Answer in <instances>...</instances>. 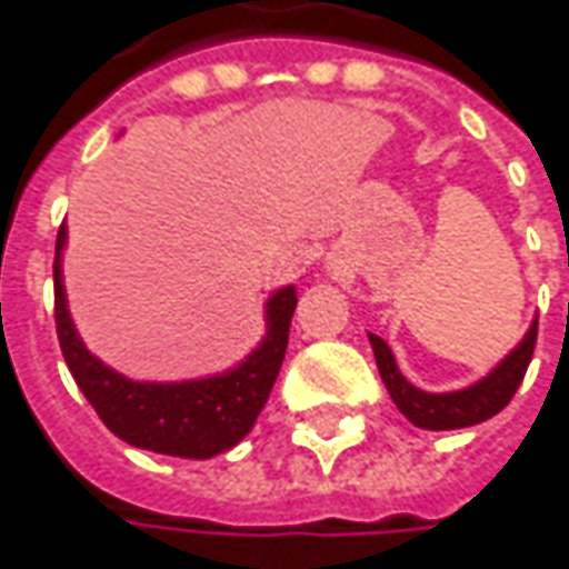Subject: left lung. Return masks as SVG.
<instances>
[{
  "label": "left lung",
  "instance_id": "left-lung-1",
  "mask_svg": "<svg viewBox=\"0 0 569 569\" xmlns=\"http://www.w3.org/2000/svg\"><path fill=\"white\" fill-rule=\"evenodd\" d=\"M535 337H538V321H531V328L516 343V350H509L483 379L468 385V388H458V391H423V388L410 385L401 376L395 353L382 337L369 333V343H372L379 376H382L395 408L401 410L413 427H420V430H461V427H475V423L490 420L493 413H500L512 401L516 388L522 385V376L529 369L531 353H535Z\"/></svg>",
  "mask_w": 569,
  "mask_h": 569
}]
</instances>
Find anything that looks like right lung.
<instances>
[{
    "instance_id": "add662e5",
    "label": "right lung",
    "mask_w": 569,
    "mask_h": 569,
    "mask_svg": "<svg viewBox=\"0 0 569 569\" xmlns=\"http://www.w3.org/2000/svg\"><path fill=\"white\" fill-rule=\"evenodd\" d=\"M66 226L57 236L53 258V302L57 337L66 366L82 388L101 423L123 442L174 458H212L238 446L258 420L280 376L289 343V321L296 311V286H280L263 302L267 331L248 357L203 379L181 382H137L111 369L86 347L69 315L62 286Z\"/></svg>"
}]
</instances>
